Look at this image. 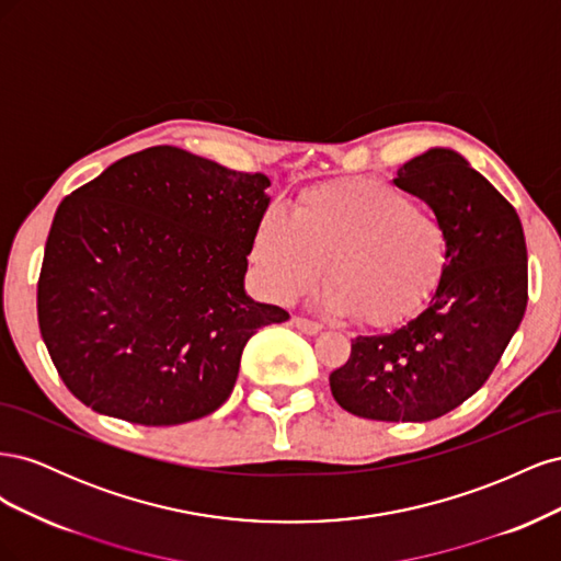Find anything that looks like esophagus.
Instances as JSON below:
<instances>
[{"mask_svg": "<svg viewBox=\"0 0 561 561\" xmlns=\"http://www.w3.org/2000/svg\"><path fill=\"white\" fill-rule=\"evenodd\" d=\"M293 322H295V328L304 334H318L322 330V325H318V322L307 320V318H293Z\"/></svg>", "mask_w": 561, "mask_h": 561, "instance_id": "esophagus-1", "label": "esophagus"}]
</instances>
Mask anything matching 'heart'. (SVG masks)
Returning <instances> with one entry per match:
<instances>
[{"label":"heart","mask_w":561,"mask_h":561,"mask_svg":"<svg viewBox=\"0 0 561 561\" xmlns=\"http://www.w3.org/2000/svg\"><path fill=\"white\" fill-rule=\"evenodd\" d=\"M447 229L410 192L379 178H348L301 192L287 217L254 225L250 262L268 297L290 304L325 271V307L390 328L431 299L447 266Z\"/></svg>","instance_id":"b5f03b06"}]
</instances>
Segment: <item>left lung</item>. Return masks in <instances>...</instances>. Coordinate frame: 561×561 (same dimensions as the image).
<instances>
[{
    "mask_svg": "<svg viewBox=\"0 0 561 561\" xmlns=\"http://www.w3.org/2000/svg\"><path fill=\"white\" fill-rule=\"evenodd\" d=\"M393 182L443 219L445 274L404 325L355 336L330 388L355 416L416 423L456 410L482 388L524 318L529 276L515 208L454 149L414 157Z\"/></svg>",
    "mask_w": 561,
    "mask_h": 561,
    "instance_id": "left-lung-1",
    "label": "left lung"
}]
</instances>
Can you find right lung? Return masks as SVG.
Instances as JSON below:
<instances>
[{
    "instance_id": "add662e5",
    "label": "right lung",
    "mask_w": 561,
    "mask_h": 561,
    "mask_svg": "<svg viewBox=\"0 0 561 561\" xmlns=\"http://www.w3.org/2000/svg\"><path fill=\"white\" fill-rule=\"evenodd\" d=\"M268 184L161 145L60 203L37 316L75 398L142 426H178L227 402L248 339L290 318L243 287Z\"/></svg>"
}]
</instances>
